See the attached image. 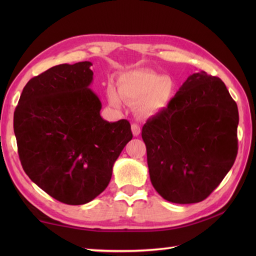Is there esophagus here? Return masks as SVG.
<instances>
[{
    "label": "esophagus",
    "mask_w": 256,
    "mask_h": 256,
    "mask_svg": "<svg viewBox=\"0 0 256 256\" xmlns=\"http://www.w3.org/2000/svg\"><path fill=\"white\" fill-rule=\"evenodd\" d=\"M131 128H132V133H133L134 136H138V135L140 134V125L133 123Z\"/></svg>",
    "instance_id": "esophagus-1"
}]
</instances>
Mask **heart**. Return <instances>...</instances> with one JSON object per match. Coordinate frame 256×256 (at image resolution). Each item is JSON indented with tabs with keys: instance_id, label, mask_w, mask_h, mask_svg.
I'll return each instance as SVG.
<instances>
[{
	"instance_id": "obj_1",
	"label": "heart",
	"mask_w": 256,
	"mask_h": 256,
	"mask_svg": "<svg viewBox=\"0 0 256 256\" xmlns=\"http://www.w3.org/2000/svg\"><path fill=\"white\" fill-rule=\"evenodd\" d=\"M120 97L114 86L108 88V99L114 106H121V98L131 104H138V112L152 116L162 112L172 99L175 84L172 78L152 70L138 69L123 74L118 80Z\"/></svg>"
}]
</instances>
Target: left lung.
Returning a JSON list of instances; mask_svg holds the SVG:
<instances>
[{"label": "left lung", "mask_w": 256, "mask_h": 256, "mask_svg": "<svg viewBox=\"0 0 256 256\" xmlns=\"http://www.w3.org/2000/svg\"><path fill=\"white\" fill-rule=\"evenodd\" d=\"M238 124V106L224 81L204 72L189 76L142 130L156 192L174 204L204 200L234 164Z\"/></svg>", "instance_id": "1"}]
</instances>
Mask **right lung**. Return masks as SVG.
I'll return each mask as SVG.
<instances>
[{"label":"right lung","mask_w":256,"mask_h":256,"mask_svg":"<svg viewBox=\"0 0 256 256\" xmlns=\"http://www.w3.org/2000/svg\"><path fill=\"white\" fill-rule=\"evenodd\" d=\"M90 62L52 67L24 86L14 112L23 170L60 202L94 200L112 177L113 165L133 135L128 120L108 122L89 86Z\"/></svg>","instance_id":"add662e5"}]
</instances>
